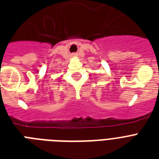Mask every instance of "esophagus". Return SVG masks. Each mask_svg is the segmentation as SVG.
Returning <instances> with one entry per match:
<instances>
[{
    "label": "esophagus",
    "mask_w": 159,
    "mask_h": 159,
    "mask_svg": "<svg viewBox=\"0 0 159 159\" xmlns=\"http://www.w3.org/2000/svg\"><path fill=\"white\" fill-rule=\"evenodd\" d=\"M72 56H73V57H76V56H77V54H73Z\"/></svg>",
    "instance_id": "obj_1"
}]
</instances>
